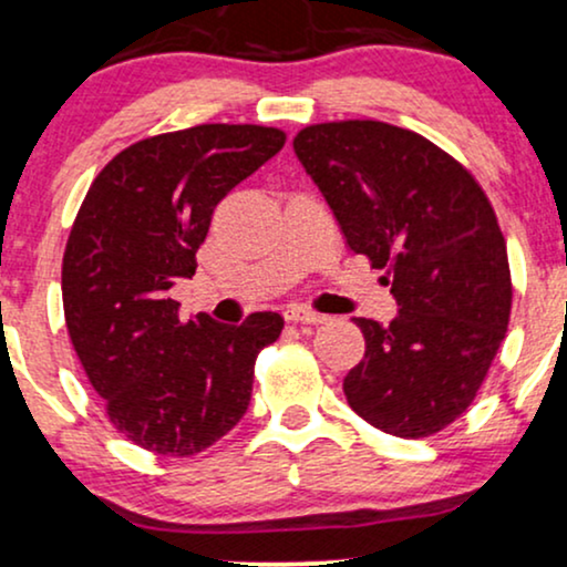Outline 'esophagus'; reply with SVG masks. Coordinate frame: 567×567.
I'll list each match as a JSON object with an SVG mask.
<instances>
[{
  "instance_id": "obj_1",
  "label": "esophagus",
  "mask_w": 567,
  "mask_h": 567,
  "mask_svg": "<svg viewBox=\"0 0 567 567\" xmlns=\"http://www.w3.org/2000/svg\"><path fill=\"white\" fill-rule=\"evenodd\" d=\"M286 318H289L291 323H312V326L323 323L326 320V316H320L316 310H307V307H289V310H286Z\"/></svg>"
}]
</instances>
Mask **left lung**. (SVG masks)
Masks as SVG:
<instances>
[{"instance_id":"8db88e82","label":"left lung","mask_w":567,"mask_h":567,"mask_svg":"<svg viewBox=\"0 0 567 567\" xmlns=\"http://www.w3.org/2000/svg\"><path fill=\"white\" fill-rule=\"evenodd\" d=\"M295 152L400 307L389 326L354 318L365 358L344 379L349 408L402 439L442 431L484 383L513 302L486 194L429 138L379 121L310 125Z\"/></svg>"}]
</instances>
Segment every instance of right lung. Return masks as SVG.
Returning <instances> with one entry per match:
<instances>
[{"label": "right lung", "instance_id": "add662e5", "mask_svg": "<svg viewBox=\"0 0 567 567\" xmlns=\"http://www.w3.org/2000/svg\"><path fill=\"white\" fill-rule=\"evenodd\" d=\"M284 142L278 128L226 123L144 138L83 199L62 260L68 333L110 421L144 450L197 454L249 408L257 352L284 318L181 320L167 291L197 270L218 202Z\"/></svg>", "mask_w": 567, "mask_h": 567}]
</instances>
